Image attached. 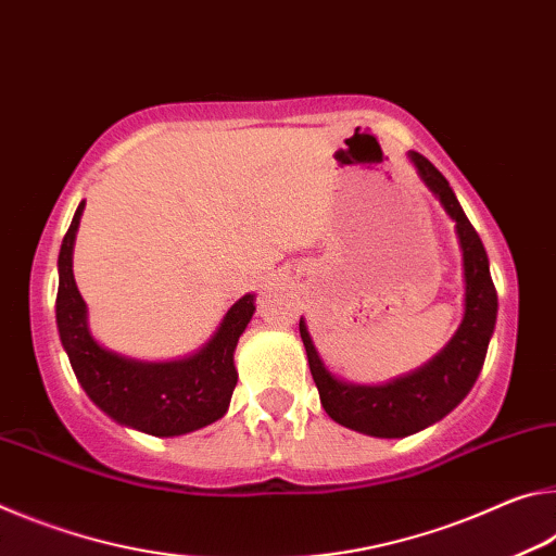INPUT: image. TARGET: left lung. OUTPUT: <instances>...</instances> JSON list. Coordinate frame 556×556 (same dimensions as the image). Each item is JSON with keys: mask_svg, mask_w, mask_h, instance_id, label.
<instances>
[{"mask_svg": "<svg viewBox=\"0 0 556 556\" xmlns=\"http://www.w3.org/2000/svg\"><path fill=\"white\" fill-rule=\"evenodd\" d=\"M408 157L426 187L441 199L443 208L456 222L463 249V270H466V315H463L458 332L453 334V340L445 344L439 357L414 375L391 381L387 387H354L334 379L325 369L303 317H300V338H303L307 364H311V375L320 391L325 412L348 429L377 435V439H402V435L421 431L426 426L441 421L466 399L483 369L488 342L493 338L497 317V290L490 278L488 253L478 231L472 229L441 172L424 154L408 152Z\"/></svg>", "mask_w": 556, "mask_h": 556, "instance_id": "left-lung-1", "label": "left lung"}]
</instances>
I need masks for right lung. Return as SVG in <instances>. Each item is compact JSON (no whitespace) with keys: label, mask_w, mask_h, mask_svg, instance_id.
Masks as SVG:
<instances>
[{"label":"right lung","mask_w":556,"mask_h":556,"mask_svg":"<svg viewBox=\"0 0 556 556\" xmlns=\"http://www.w3.org/2000/svg\"><path fill=\"white\" fill-rule=\"evenodd\" d=\"M84 206L78 204L63 236L56 295L59 334L80 387L117 424L152 435H181L214 424L229 408L239 379L233 350L256 311L253 295L233 303L206 348L189 359L148 364L103 350L90 338L86 303L73 280V241Z\"/></svg>","instance_id":"obj_1"}]
</instances>
